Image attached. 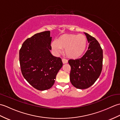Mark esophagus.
<instances>
[{"label": "esophagus", "instance_id": "obj_1", "mask_svg": "<svg viewBox=\"0 0 120 120\" xmlns=\"http://www.w3.org/2000/svg\"><path fill=\"white\" fill-rule=\"evenodd\" d=\"M62 61L63 64H65V63H67L68 62V60L67 59H62Z\"/></svg>", "mask_w": 120, "mask_h": 120}]
</instances>
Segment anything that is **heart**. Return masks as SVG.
Listing matches in <instances>:
<instances>
[{"label": "heart", "mask_w": 120, "mask_h": 120, "mask_svg": "<svg viewBox=\"0 0 120 120\" xmlns=\"http://www.w3.org/2000/svg\"><path fill=\"white\" fill-rule=\"evenodd\" d=\"M86 43V38L83 34H64L59 38L57 41H53L52 47L57 53L61 52L62 48H65V53L68 57L76 58L85 52Z\"/></svg>", "instance_id": "1"}]
</instances>
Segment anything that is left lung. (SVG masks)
Segmentation results:
<instances>
[{"mask_svg": "<svg viewBox=\"0 0 120 120\" xmlns=\"http://www.w3.org/2000/svg\"><path fill=\"white\" fill-rule=\"evenodd\" d=\"M84 34L89 43L88 50L81 58L68 60L71 82L79 89H87L93 85L100 76L103 67V50L100 44L94 37Z\"/></svg>", "mask_w": 120, "mask_h": 120, "instance_id": "8db88e82", "label": "left lung"}]
</instances>
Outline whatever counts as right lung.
Segmentation results:
<instances>
[{
  "label": "right lung",
  "instance_id": "1",
  "mask_svg": "<svg viewBox=\"0 0 120 120\" xmlns=\"http://www.w3.org/2000/svg\"><path fill=\"white\" fill-rule=\"evenodd\" d=\"M49 31L35 34L27 39L19 50V63L22 75L30 85L38 90L50 89L62 68L61 59L53 56Z\"/></svg>",
  "mask_w": 120,
  "mask_h": 120
}]
</instances>
